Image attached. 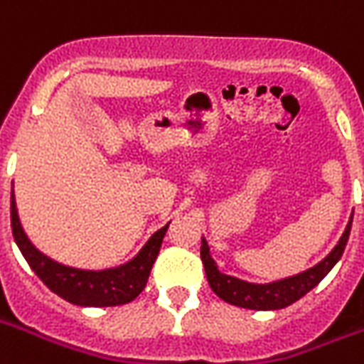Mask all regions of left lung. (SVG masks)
Here are the masks:
<instances>
[{
	"label": "left lung",
	"mask_w": 364,
	"mask_h": 364,
	"mask_svg": "<svg viewBox=\"0 0 364 364\" xmlns=\"http://www.w3.org/2000/svg\"><path fill=\"white\" fill-rule=\"evenodd\" d=\"M351 222L353 218L347 224L339 244L333 247V252L329 253L326 259L320 261L316 267L308 269V271L296 274V277H289V279H282V281L271 282V284H252V282L240 281L236 277L220 273L213 257H210V253H208V244L203 240L200 259H203V265H205L208 284L224 302H228L232 306L250 308V310H281V308H287L292 302L300 300L306 292H310L333 269L337 261L341 259L347 240H349V232H351Z\"/></svg>",
	"instance_id": "1"
}]
</instances>
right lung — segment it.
Returning a JSON list of instances; mask_svg holds the SVG:
<instances>
[{"label":"right lung","instance_id":"obj_1","mask_svg":"<svg viewBox=\"0 0 364 364\" xmlns=\"http://www.w3.org/2000/svg\"><path fill=\"white\" fill-rule=\"evenodd\" d=\"M167 226L158 230L148 240V244L144 245L142 252L127 265H120L117 269H105V271L72 269L52 261L50 257H46L44 253L38 252L35 245L28 242L27 234L21 228L15 197L11 193L13 237L19 245L23 257L27 259L31 269L38 274V279L54 294H58L60 298L77 306H99L101 308V306H120L132 302L148 282L151 265L158 257Z\"/></svg>","mask_w":364,"mask_h":364}]
</instances>
